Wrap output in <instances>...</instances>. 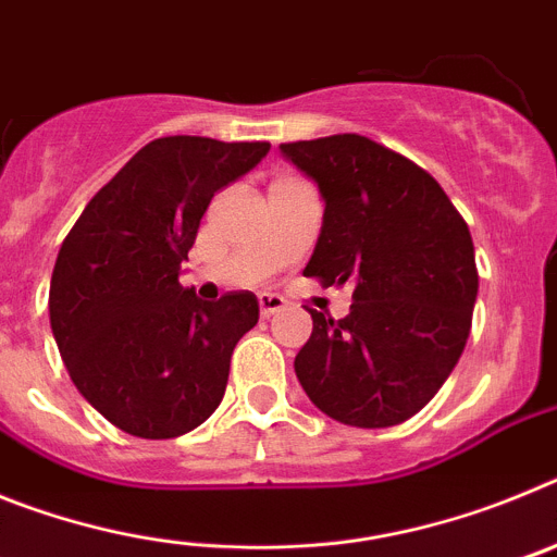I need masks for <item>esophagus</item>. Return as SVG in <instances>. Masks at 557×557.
Wrapping results in <instances>:
<instances>
[{
  "label": "esophagus",
  "mask_w": 557,
  "mask_h": 557,
  "mask_svg": "<svg viewBox=\"0 0 557 557\" xmlns=\"http://www.w3.org/2000/svg\"><path fill=\"white\" fill-rule=\"evenodd\" d=\"M284 307H287V301H284L282 295H273V293L259 295V312H262V318H270V314L282 312Z\"/></svg>",
  "instance_id": "esophagus-1"
}]
</instances>
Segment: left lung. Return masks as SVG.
Here are the masks:
<instances>
[{"label":"left lung","mask_w":557,"mask_h":557,"mask_svg":"<svg viewBox=\"0 0 557 557\" xmlns=\"http://www.w3.org/2000/svg\"><path fill=\"white\" fill-rule=\"evenodd\" d=\"M282 152L326 200L304 275L354 287L339 321L309 309L298 382L339 424H401L441 391L469 339L480 287L469 225L430 172L368 136L287 141Z\"/></svg>","instance_id":"obj_1"}]
</instances>
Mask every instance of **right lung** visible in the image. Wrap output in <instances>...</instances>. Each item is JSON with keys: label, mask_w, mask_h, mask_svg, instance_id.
<instances>
[{"label": "right lung", "mask_w": 557, "mask_h": 557, "mask_svg": "<svg viewBox=\"0 0 557 557\" xmlns=\"http://www.w3.org/2000/svg\"><path fill=\"white\" fill-rule=\"evenodd\" d=\"M268 150L206 136L150 141L88 200L58 250V351L83 398L127 435L178 437L223 401L231 354L259 321V301L248 289L200 301L178 273L214 191Z\"/></svg>", "instance_id": "obj_1"}]
</instances>
